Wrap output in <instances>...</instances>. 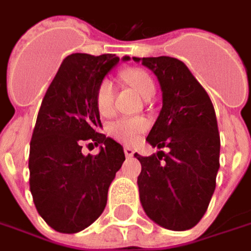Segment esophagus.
<instances>
[{
  "mask_svg": "<svg viewBox=\"0 0 251 251\" xmlns=\"http://www.w3.org/2000/svg\"><path fill=\"white\" fill-rule=\"evenodd\" d=\"M124 152H125L126 157H131V156L134 154V151H133V149H131V148H129V147L124 148Z\"/></svg>",
  "mask_w": 251,
  "mask_h": 251,
  "instance_id": "obj_1",
  "label": "esophagus"
}]
</instances>
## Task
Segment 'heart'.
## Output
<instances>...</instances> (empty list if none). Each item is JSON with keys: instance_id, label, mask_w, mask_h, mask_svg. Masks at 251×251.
I'll use <instances>...</instances> for the list:
<instances>
[{"instance_id": "heart-1", "label": "heart", "mask_w": 251, "mask_h": 251, "mask_svg": "<svg viewBox=\"0 0 251 251\" xmlns=\"http://www.w3.org/2000/svg\"><path fill=\"white\" fill-rule=\"evenodd\" d=\"M122 77L144 98H151L154 94V82L152 76L141 68H127L122 72ZM95 106L100 114H109L114 100V86L110 79H102L94 94ZM147 121L142 118H120L110 122L107 133L110 136L125 144H131L147 129Z\"/></svg>"}]
</instances>
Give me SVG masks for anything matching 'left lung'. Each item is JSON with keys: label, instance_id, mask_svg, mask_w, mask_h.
Returning <instances> with one entry per match:
<instances>
[{"label": "left lung", "instance_id": "8db88e82", "mask_svg": "<svg viewBox=\"0 0 251 251\" xmlns=\"http://www.w3.org/2000/svg\"><path fill=\"white\" fill-rule=\"evenodd\" d=\"M154 72L163 109L147 141L158 149L141 163L140 200L147 215L164 228L184 231L208 208L219 169L221 138L212 102L184 63L169 56L133 57Z\"/></svg>", "mask_w": 251, "mask_h": 251}]
</instances>
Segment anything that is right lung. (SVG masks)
<instances>
[{"mask_svg": "<svg viewBox=\"0 0 251 251\" xmlns=\"http://www.w3.org/2000/svg\"><path fill=\"white\" fill-rule=\"evenodd\" d=\"M118 62L111 53H72L41 102L30 140L29 187L37 212L63 234L80 231L98 219L125 161L120 144L98 133L102 124L94 99L98 83ZM84 143L99 145L101 152L84 156Z\"/></svg>", "mask_w": 251, "mask_h": 251, "instance_id": "add662e5", "label": "right lung"}]
</instances>
